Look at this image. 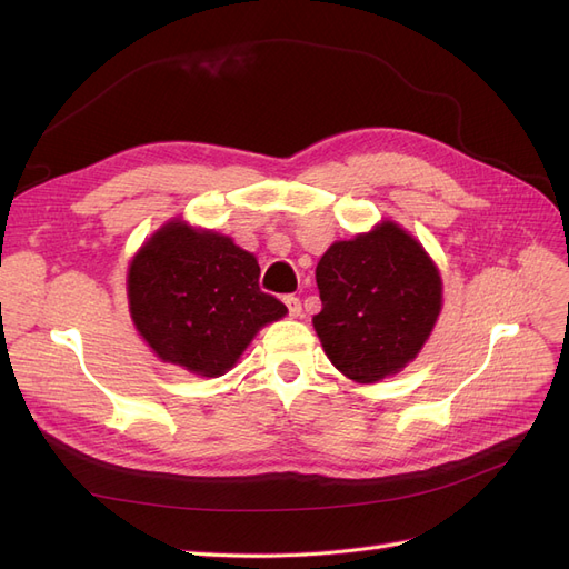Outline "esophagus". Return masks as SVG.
I'll return each mask as SVG.
<instances>
[{
  "mask_svg": "<svg viewBox=\"0 0 569 569\" xmlns=\"http://www.w3.org/2000/svg\"><path fill=\"white\" fill-rule=\"evenodd\" d=\"M284 306H287V311H289L291 318H299L301 316V301L295 295L284 297Z\"/></svg>",
  "mask_w": 569,
  "mask_h": 569,
  "instance_id": "obj_1",
  "label": "esophagus"
}]
</instances>
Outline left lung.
<instances>
[{
	"instance_id": "1",
	"label": "left lung",
	"mask_w": 569,
	"mask_h": 569,
	"mask_svg": "<svg viewBox=\"0 0 569 569\" xmlns=\"http://www.w3.org/2000/svg\"><path fill=\"white\" fill-rule=\"evenodd\" d=\"M322 311L313 327L332 366L360 385L396 375L418 356L441 311L432 258L385 220L335 242L316 268Z\"/></svg>"
}]
</instances>
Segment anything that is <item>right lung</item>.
<instances>
[{
  "label": "right lung",
  "mask_w": 569,
  "mask_h": 569,
  "mask_svg": "<svg viewBox=\"0 0 569 569\" xmlns=\"http://www.w3.org/2000/svg\"><path fill=\"white\" fill-rule=\"evenodd\" d=\"M258 261L230 237L170 220L134 253L128 301L137 332L161 360L218 377L287 306L258 287Z\"/></svg>",
  "instance_id": "obj_1"
}]
</instances>
